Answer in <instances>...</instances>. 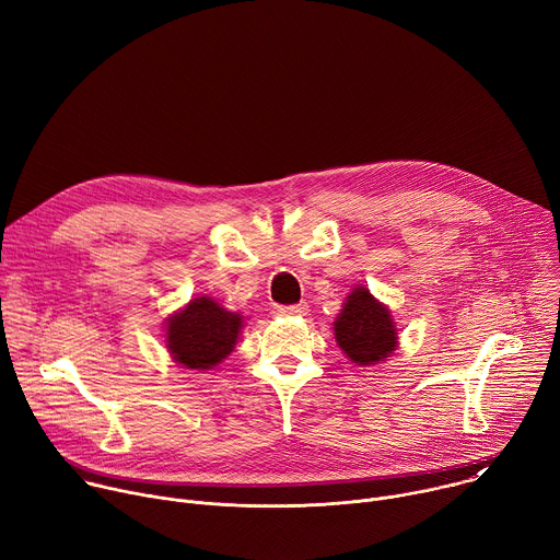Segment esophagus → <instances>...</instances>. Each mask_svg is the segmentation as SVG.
Here are the masks:
<instances>
[{
    "label": "esophagus",
    "instance_id": "1",
    "mask_svg": "<svg viewBox=\"0 0 560 560\" xmlns=\"http://www.w3.org/2000/svg\"><path fill=\"white\" fill-rule=\"evenodd\" d=\"M275 312L279 316H303V314H307V303L301 301V303H294V305H277Z\"/></svg>",
    "mask_w": 560,
    "mask_h": 560
}]
</instances>
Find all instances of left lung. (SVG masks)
<instances>
[{"label":"left lung","instance_id":"8db88e82","mask_svg":"<svg viewBox=\"0 0 560 560\" xmlns=\"http://www.w3.org/2000/svg\"><path fill=\"white\" fill-rule=\"evenodd\" d=\"M335 339L357 365H376L385 361L398 343L389 310L363 285L348 294L335 322Z\"/></svg>","mask_w":560,"mask_h":560}]
</instances>
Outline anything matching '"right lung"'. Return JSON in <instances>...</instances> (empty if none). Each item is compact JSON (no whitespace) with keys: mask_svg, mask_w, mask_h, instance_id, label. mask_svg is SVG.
<instances>
[{"mask_svg":"<svg viewBox=\"0 0 560 560\" xmlns=\"http://www.w3.org/2000/svg\"><path fill=\"white\" fill-rule=\"evenodd\" d=\"M242 326V314L228 312L214 299H192L168 318V352L188 370H212L232 352Z\"/></svg>","mask_w":560,"mask_h":560,"instance_id":"obj_1","label":"right lung"}]
</instances>
